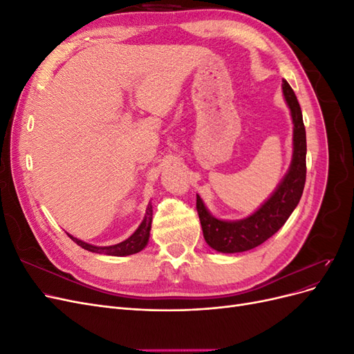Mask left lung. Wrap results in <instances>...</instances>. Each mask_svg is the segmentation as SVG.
I'll use <instances>...</instances> for the list:
<instances>
[{"label":"left lung","instance_id":"1","mask_svg":"<svg viewBox=\"0 0 354 354\" xmlns=\"http://www.w3.org/2000/svg\"><path fill=\"white\" fill-rule=\"evenodd\" d=\"M282 88L294 122V155L291 168L272 198L248 218L221 221L209 216L202 199L196 195V209L203 238L216 251L242 252L261 245L283 226L301 199L306 185V128L301 108L291 85L283 81Z\"/></svg>","mask_w":354,"mask_h":354}]
</instances>
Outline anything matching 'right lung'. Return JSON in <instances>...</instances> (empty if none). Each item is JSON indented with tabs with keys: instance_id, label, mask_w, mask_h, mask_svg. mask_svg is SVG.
<instances>
[{
	"instance_id": "obj_1",
	"label": "right lung",
	"mask_w": 354,
	"mask_h": 354,
	"mask_svg": "<svg viewBox=\"0 0 354 354\" xmlns=\"http://www.w3.org/2000/svg\"><path fill=\"white\" fill-rule=\"evenodd\" d=\"M151 226H152V205L149 203L147 209H146V216L145 220L142 221L138 229L131 234L130 238L125 239L121 243H116L112 246H94L90 243H85L77 238H73L69 234V238L78 243L81 248L91 251V252H97V254H106V255H115V257H122V255H130V254H136L138 251H142L147 241H149V232H151Z\"/></svg>"
}]
</instances>
